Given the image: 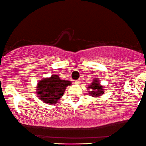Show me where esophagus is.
<instances>
[{
	"instance_id": "esophagus-1",
	"label": "esophagus",
	"mask_w": 146,
	"mask_h": 146,
	"mask_svg": "<svg viewBox=\"0 0 146 146\" xmlns=\"http://www.w3.org/2000/svg\"><path fill=\"white\" fill-rule=\"evenodd\" d=\"M80 82H81V81H80V80L79 79H78V80H76V81H75V83H76V84H79V83H80Z\"/></svg>"
}]
</instances>
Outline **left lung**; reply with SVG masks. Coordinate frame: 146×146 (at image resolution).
<instances>
[{
  "label": "left lung",
  "mask_w": 146,
  "mask_h": 146,
  "mask_svg": "<svg viewBox=\"0 0 146 146\" xmlns=\"http://www.w3.org/2000/svg\"><path fill=\"white\" fill-rule=\"evenodd\" d=\"M88 88H90L91 91H89V94L90 96L94 97H99L104 94V88L103 86H101L97 78H94V81L90 85Z\"/></svg>",
  "instance_id": "1"
}]
</instances>
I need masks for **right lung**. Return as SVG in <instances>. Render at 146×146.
<instances>
[{"instance_id": "add662e5", "label": "right lung", "mask_w": 146, "mask_h": 146, "mask_svg": "<svg viewBox=\"0 0 146 146\" xmlns=\"http://www.w3.org/2000/svg\"><path fill=\"white\" fill-rule=\"evenodd\" d=\"M72 84L71 81L60 79L56 74L51 77L45 78L37 84L36 92L38 97L47 104H55L64 94L65 89Z\"/></svg>"}]
</instances>
